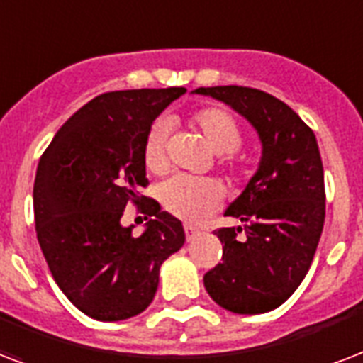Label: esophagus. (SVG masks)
<instances>
[{
	"label": "esophagus",
	"mask_w": 363,
	"mask_h": 363,
	"mask_svg": "<svg viewBox=\"0 0 363 363\" xmlns=\"http://www.w3.org/2000/svg\"><path fill=\"white\" fill-rule=\"evenodd\" d=\"M184 232H186V240H188V242H192L194 238L200 236V230H198V228H196V226H192V225L184 226Z\"/></svg>",
	"instance_id": "34e87169"
}]
</instances>
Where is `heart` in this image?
I'll return each instance as SVG.
<instances>
[{"label": "heart", "instance_id": "heart-1", "mask_svg": "<svg viewBox=\"0 0 363 363\" xmlns=\"http://www.w3.org/2000/svg\"><path fill=\"white\" fill-rule=\"evenodd\" d=\"M192 125L201 133L206 145L215 154H220L223 160H228L230 156L225 154L236 152L242 145V131L225 110H200L192 116ZM165 140L167 125L163 121H156L146 135L145 143V163L152 173H163L167 167ZM160 201L171 215L188 223H198L218 209L223 201V186L215 179L177 175L162 184Z\"/></svg>", "mask_w": 363, "mask_h": 363}]
</instances>
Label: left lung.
Masks as SVG:
<instances>
[{"label":"left lung","instance_id":"1","mask_svg":"<svg viewBox=\"0 0 363 363\" xmlns=\"http://www.w3.org/2000/svg\"><path fill=\"white\" fill-rule=\"evenodd\" d=\"M243 116L262 152L255 175L225 211L242 225L218 228L223 262L203 276L209 297L234 314L278 308L312 264L325 218L323 165L314 133L286 102L238 85L200 87Z\"/></svg>","mask_w":363,"mask_h":363}]
</instances>
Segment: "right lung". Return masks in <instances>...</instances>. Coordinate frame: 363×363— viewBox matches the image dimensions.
Returning a JSON list of instances; mask_svg holds the SVG:
<instances>
[{"instance_id":"add662e5","label":"right lung","mask_w":363,"mask_h":363,"mask_svg":"<svg viewBox=\"0 0 363 363\" xmlns=\"http://www.w3.org/2000/svg\"><path fill=\"white\" fill-rule=\"evenodd\" d=\"M184 87L112 91L77 110L52 137L38 165L34 217L52 278L76 308L99 322L146 311L160 267L184 245L182 223L146 186L145 143L152 123ZM129 201L149 216L145 232L121 225Z\"/></svg>"}]
</instances>
